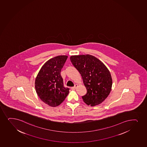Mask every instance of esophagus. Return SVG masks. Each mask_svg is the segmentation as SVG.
Here are the masks:
<instances>
[{
    "label": "esophagus",
    "mask_w": 147,
    "mask_h": 147,
    "mask_svg": "<svg viewBox=\"0 0 147 147\" xmlns=\"http://www.w3.org/2000/svg\"><path fill=\"white\" fill-rule=\"evenodd\" d=\"M77 86V84H75L74 86L72 87V88H71V89H72V90H75V89H76V88Z\"/></svg>",
    "instance_id": "34e87169"
}]
</instances>
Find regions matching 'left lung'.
<instances>
[{"label":"left lung","mask_w":147,"mask_h":147,"mask_svg":"<svg viewBox=\"0 0 147 147\" xmlns=\"http://www.w3.org/2000/svg\"><path fill=\"white\" fill-rule=\"evenodd\" d=\"M71 63L81 74L87 92L82 96L88 105L101 104L109 96L112 87L110 72L98 59L90 55L72 56Z\"/></svg>","instance_id":"8db88e82"}]
</instances>
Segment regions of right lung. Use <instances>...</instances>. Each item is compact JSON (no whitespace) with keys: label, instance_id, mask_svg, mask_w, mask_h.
Segmentation results:
<instances>
[{"label":"right lung","instance_id":"right-lung-1","mask_svg":"<svg viewBox=\"0 0 147 147\" xmlns=\"http://www.w3.org/2000/svg\"><path fill=\"white\" fill-rule=\"evenodd\" d=\"M67 56H58L49 59L40 69L35 80V88L43 102L53 107L63 102L69 93V88L63 86L61 70Z\"/></svg>","mask_w":147,"mask_h":147}]
</instances>
